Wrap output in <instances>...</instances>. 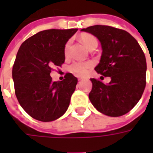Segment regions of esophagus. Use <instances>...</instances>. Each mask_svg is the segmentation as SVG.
<instances>
[{"mask_svg": "<svg viewBox=\"0 0 153 153\" xmlns=\"http://www.w3.org/2000/svg\"><path fill=\"white\" fill-rule=\"evenodd\" d=\"M79 80H82L83 79V77H79V79H78Z\"/></svg>", "mask_w": 153, "mask_h": 153, "instance_id": "esophagus-1", "label": "esophagus"}]
</instances>
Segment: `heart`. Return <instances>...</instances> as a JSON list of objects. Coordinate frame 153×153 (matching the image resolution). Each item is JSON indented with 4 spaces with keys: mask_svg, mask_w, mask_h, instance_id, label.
<instances>
[{
    "mask_svg": "<svg viewBox=\"0 0 153 153\" xmlns=\"http://www.w3.org/2000/svg\"><path fill=\"white\" fill-rule=\"evenodd\" d=\"M82 42L84 44V46L89 49L93 44L97 43V38L91 34H83L80 38ZM70 42H68L65 47V55L68 56L70 53ZM93 66V63L88 61V62H83V61H74L70 65V70L72 73L75 74L79 76H83L88 72V69Z\"/></svg>",
    "mask_w": 153,
    "mask_h": 153,
    "instance_id": "heart-1",
    "label": "heart"
}]
</instances>
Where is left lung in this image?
<instances>
[{
  "label": "left lung",
  "mask_w": 153,
  "mask_h": 153,
  "mask_svg": "<svg viewBox=\"0 0 153 153\" xmlns=\"http://www.w3.org/2000/svg\"><path fill=\"white\" fill-rule=\"evenodd\" d=\"M81 31L94 35L100 41L102 53L95 70L111 77L108 84L90 79L93 83L90 102L108 116L128 113L138 102L146 86L147 63L141 47L128 32L111 26L94 25Z\"/></svg>",
  "instance_id": "left-lung-1"
}]
</instances>
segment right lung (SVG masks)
I'll return each instance as SVG.
<instances>
[{
    "label": "right lung",
    "mask_w": 153,
    "mask_h": 153,
    "mask_svg": "<svg viewBox=\"0 0 153 153\" xmlns=\"http://www.w3.org/2000/svg\"><path fill=\"white\" fill-rule=\"evenodd\" d=\"M77 28L48 29L25 41L12 70L19 102L31 117L49 122L60 118L69 107L78 79L67 73L62 81L53 82V66L65 62V47Z\"/></svg>",
    "instance_id": "obj_1"
}]
</instances>
